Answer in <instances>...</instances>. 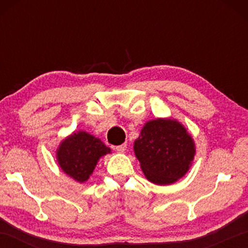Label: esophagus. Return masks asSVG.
Wrapping results in <instances>:
<instances>
[{
    "label": "esophagus",
    "mask_w": 248,
    "mask_h": 248,
    "mask_svg": "<svg viewBox=\"0 0 248 248\" xmlns=\"http://www.w3.org/2000/svg\"><path fill=\"white\" fill-rule=\"evenodd\" d=\"M116 150L118 151L120 153H124L125 150H127V143H124V144H120V145H117L116 146Z\"/></svg>",
    "instance_id": "34e87169"
}]
</instances>
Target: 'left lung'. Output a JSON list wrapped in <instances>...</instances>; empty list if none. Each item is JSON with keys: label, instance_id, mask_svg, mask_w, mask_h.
Wrapping results in <instances>:
<instances>
[{"label": "left lung", "instance_id": "left-lung-1", "mask_svg": "<svg viewBox=\"0 0 248 248\" xmlns=\"http://www.w3.org/2000/svg\"><path fill=\"white\" fill-rule=\"evenodd\" d=\"M133 149L145 177L156 185L182 178L195 156L194 140L183 124L170 119L146 123Z\"/></svg>", "mask_w": 248, "mask_h": 248}]
</instances>
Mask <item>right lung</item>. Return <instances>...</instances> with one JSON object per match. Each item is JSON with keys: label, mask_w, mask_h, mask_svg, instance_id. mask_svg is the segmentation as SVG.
<instances>
[{"label": "right lung", "mask_w": 248, "mask_h": 248, "mask_svg": "<svg viewBox=\"0 0 248 248\" xmlns=\"http://www.w3.org/2000/svg\"><path fill=\"white\" fill-rule=\"evenodd\" d=\"M110 149L91 134L78 131L62 141L57 152L58 163L66 175L79 183L89 179L100 156Z\"/></svg>", "instance_id": "obj_1"}]
</instances>
